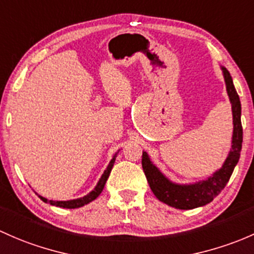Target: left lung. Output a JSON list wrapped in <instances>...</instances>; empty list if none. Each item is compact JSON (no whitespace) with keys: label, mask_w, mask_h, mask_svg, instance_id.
<instances>
[{"label":"left lung","mask_w":254,"mask_h":254,"mask_svg":"<svg viewBox=\"0 0 254 254\" xmlns=\"http://www.w3.org/2000/svg\"><path fill=\"white\" fill-rule=\"evenodd\" d=\"M220 68L223 70L227 95L231 103L232 124H234L231 149L225 159L223 166L213 172L211 176L202 181L193 182V184H177L166 177L155 164H153L148 153L143 151L142 166L151 190L160 202L172 208L188 210L210 203L224 190L234 172L235 166L239 163L242 149V133H244L241 125V103L229 70L223 66Z\"/></svg>","instance_id":"8db88e82"}]
</instances>
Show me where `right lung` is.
Instances as JSON below:
<instances>
[{
  "instance_id": "right-lung-1",
  "label": "right lung",
  "mask_w": 254,
  "mask_h": 254,
  "mask_svg": "<svg viewBox=\"0 0 254 254\" xmlns=\"http://www.w3.org/2000/svg\"><path fill=\"white\" fill-rule=\"evenodd\" d=\"M119 151H117V153H115V155L112 156L111 161L109 163V165H108V167H106L105 171H104V174L101 175L100 180H99L98 184H96L95 187H94V190H90V192H89L87 195H84V197L75 198V199H70V200H49L48 198L43 197V195L38 194V193H36V194L39 195V198H40L43 202L49 203V204L55 205V206H60V208L75 209V208H80V206H83L85 204H89V203L93 202L94 199H96V198L100 195V193L103 192L106 181H108V179L110 176V172H111V170H112V166H114V164H115V160H116V156H117V154H119Z\"/></svg>"
}]
</instances>
